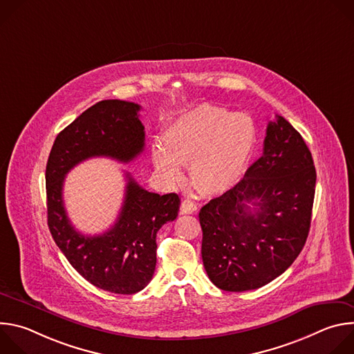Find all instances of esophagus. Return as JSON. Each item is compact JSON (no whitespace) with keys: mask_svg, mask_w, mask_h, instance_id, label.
Listing matches in <instances>:
<instances>
[{"mask_svg":"<svg viewBox=\"0 0 354 354\" xmlns=\"http://www.w3.org/2000/svg\"><path fill=\"white\" fill-rule=\"evenodd\" d=\"M180 212L185 213V214H193V213L197 212V205L194 203V201H192L189 198H185L182 201V205H180Z\"/></svg>","mask_w":354,"mask_h":354,"instance_id":"obj_1","label":"esophagus"}]
</instances>
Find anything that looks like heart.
<instances>
[{"instance_id": "b5f03b06", "label": "heart", "mask_w": 354, "mask_h": 354, "mask_svg": "<svg viewBox=\"0 0 354 354\" xmlns=\"http://www.w3.org/2000/svg\"><path fill=\"white\" fill-rule=\"evenodd\" d=\"M258 144L255 122L213 105L196 106L175 118L162 133V147L151 151L153 164L169 185L183 180L189 165L192 185L205 194H223L245 175Z\"/></svg>"}]
</instances>
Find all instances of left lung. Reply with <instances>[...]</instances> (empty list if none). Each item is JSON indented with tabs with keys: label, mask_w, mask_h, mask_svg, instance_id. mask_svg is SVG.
I'll use <instances>...</instances> for the list:
<instances>
[{
	"label": "left lung",
	"mask_w": 354,
	"mask_h": 354,
	"mask_svg": "<svg viewBox=\"0 0 354 354\" xmlns=\"http://www.w3.org/2000/svg\"><path fill=\"white\" fill-rule=\"evenodd\" d=\"M317 172L304 138L283 118L269 122L262 157L228 192L201 207V258L224 291L259 288L306 245Z\"/></svg>",
	"instance_id": "8db88e82"
}]
</instances>
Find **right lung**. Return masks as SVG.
<instances>
[{
	"label": "right lung",
	"mask_w": 354,
	"mask_h": 354,
	"mask_svg": "<svg viewBox=\"0 0 354 354\" xmlns=\"http://www.w3.org/2000/svg\"><path fill=\"white\" fill-rule=\"evenodd\" d=\"M141 106L119 99L100 100L55 140L46 165L47 224L71 266L91 284L115 294L141 291L153 279L157 263V232L179 212L176 193L142 189L130 174L123 206L115 225L102 235L78 232L64 209L66 175L92 157L130 162L144 149Z\"/></svg>",
	"instance_id": "right-lung-1"
}]
</instances>
